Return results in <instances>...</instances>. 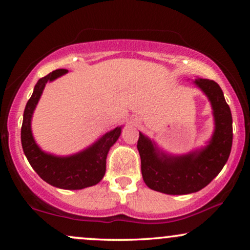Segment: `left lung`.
<instances>
[{
  "mask_svg": "<svg viewBox=\"0 0 250 250\" xmlns=\"http://www.w3.org/2000/svg\"><path fill=\"white\" fill-rule=\"evenodd\" d=\"M209 98L215 117V132L201 151L183 157H160L151 141L140 133L138 150L141 172L150 189L167 194L197 192L209 184L228 162L232 146V115L220 85L211 80L194 82Z\"/></svg>",
  "mask_w": 250,
  "mask_h": 250,
  "instance_id": "1",
  "label": "left lung"
}]
</instances>
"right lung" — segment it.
Here are the masks:
<instances>
[{
	"label": "right lung",
	"mask_w": 250,
	"mask_h": 250,
	"mask_svg": "<svg viewBox=\"0 0 250 250\" xmlns=\"http://www.w3.org/2000/svg\"><path fill=\"white\" fill-rule=\"evenodd\" d=\"M67 71V69H57L42 77L36 83L32 97L27 102L23 111L21 145L29 164L41 179L51 186L61 189L78 190L95 186L102 180L105 173V159L108 151L121 135V127H116L104 134L85 151L70 157L61 158L47 155L37 146L30 129L33 111L47 82L56 80Z\"/></svg>",
	"instance_id": "obj_1"
}]
</instances>
